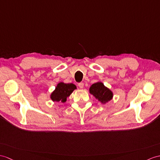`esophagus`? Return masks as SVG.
Listing matches in <instances>:
<instances>
[{"label":"esophagus","instance_id":"34e87169","mask_svg":"<svg viewBox=\"0 0 160 160\" xmlns=\"http://www.w3.org/2000/svg\"><path fill=\"white\" fill-rule=\"evenodd\" d=\"M78 87L80 88H84V83L80 82L78 84Z\"/></svg>","mask_w":160,"mask_h":160}]
</instances>
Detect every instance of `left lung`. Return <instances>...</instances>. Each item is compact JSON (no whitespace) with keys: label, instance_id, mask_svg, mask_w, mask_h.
Instances as JSON below:
<instances>
[{"label":"left lung","instance_id":"left-lung-1","mask_svg":"<svg viewBox=\"0 0 160 160\" xmlns=\"http://www.w3.org/2000/svg\"><path fill=\"white\" fill-rule=\"evenodd\" d=\"M89 92L102 104H105L113 98V92L102 82L92 84L89 88Z\"/></svg>","mask_w":160,"mask_h":160}]
</instances>
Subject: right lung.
<instances>
[{"label":"right lung","mask_w":160,"mask_h":160,"mask_svg":"<svg viewBox=\"0 0 160 160\" xmlns=\"http://www.w3.org/2000/svg\"><path fill=\"white\" fill-rule=\"evenodd\" d=\"M76 86L72 83L66 84L61 82L57 84L54 90L51 92L50 99L54 102L65 103L73 91L76 89Z\"/></svg>","instance_id":"obj_1"}]
</instances>
